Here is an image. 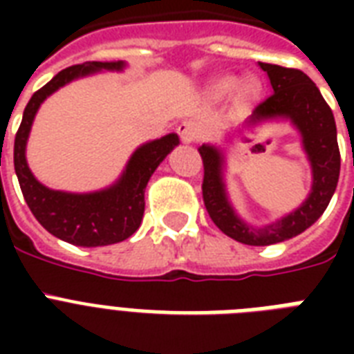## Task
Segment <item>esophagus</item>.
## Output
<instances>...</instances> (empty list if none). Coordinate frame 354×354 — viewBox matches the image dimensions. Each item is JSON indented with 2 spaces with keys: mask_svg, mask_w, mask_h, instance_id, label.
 <instances>
[{
  "mask_svg": "<svg viewBox=\"0 0 354 354\" xmlns=\"http://www.w3.org/2000/svg\"><path fill=\"white\" fill-rule=\"evenodd\" d=\"M178 133L182 138L183 143H193L196 136H198V122L194 121H183L180 127H178Z\"/></svg>",
  "mask_w": 354,
  "mask_h": 354,
  "instance_id": "1",
  "label": "esophagus"
}]
</instances>
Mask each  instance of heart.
<instances>
[{"instance_id": "heart-1", "label": "heart", "mask_w": 354, "mask_h": 354, "mask_svg": "<svg viewBox=\"0 0 354 354\" xmlns=\"http://www.w3.org/2000/svg\"><path fill=\"white\" fill-rule=\"evenodd\" d=\"M236 90L242 99H250L253 93V86L250 82H241V79H236V77H222V79L215 80L209 88L211 95L216 99H222Z\"/></svg>"}]
</instances>
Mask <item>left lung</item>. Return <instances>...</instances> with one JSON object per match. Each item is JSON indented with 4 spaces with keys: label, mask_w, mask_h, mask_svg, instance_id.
Returning <instances> with one entry per match:
<instances>
[{
    "label": "left lung",
    "mask_w": 354,
    "mask_h": 354,
    "mask_svg": "<svg viewBox=\"0 0 354 354\" xmlns=\"http://www.w3.org/2000/svg\"><path fill=\"white\" fill-rule=\"evenodd\" d=\"M259 66L268 75L274 93L253 110L250 121L290 119L301 133L303 149L313 167V189L308 198L290 215L270 226H248L235 215L232 204L227 202L226 187L222 182L224 158L221 150L211 145H202L198 152L204 161L202 196L205 209L222 233L248 246L277 244L313 226L327 209L340 176V149L336 141L335 115L316 84L299 69L264 62H259Z\"/></svg>",
    "instance_id": "left-lung-1"
}]
</instances>
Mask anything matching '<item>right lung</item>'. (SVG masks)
I'll return each mask as SVG.
<instances>
[{
	"instance_id": "right-lung-1",
	"label": "right lung",
	"mask_w": 354,
	"mask_h": 354,
	"mask_svg": "<svg viewBox=\"0 0 354 354\" xmlns=\"http://www.w3.org/2000/svg\"><path fill=\"white\" fill-rule=\"evenodd\" d=\"M122 68L124 62L119 60L77 64L62 69L30 97L14 139V171L29 209L51 235L75 246H108L138 232L145 213V187L165 156L180 143L176 133L145 143L133 152L118 182L97 193L75 194L53 191L32 176L25 160V145L41 102L58 88L79 77L101 69L119 71Z\"/></svg>"
}]
</instances>
